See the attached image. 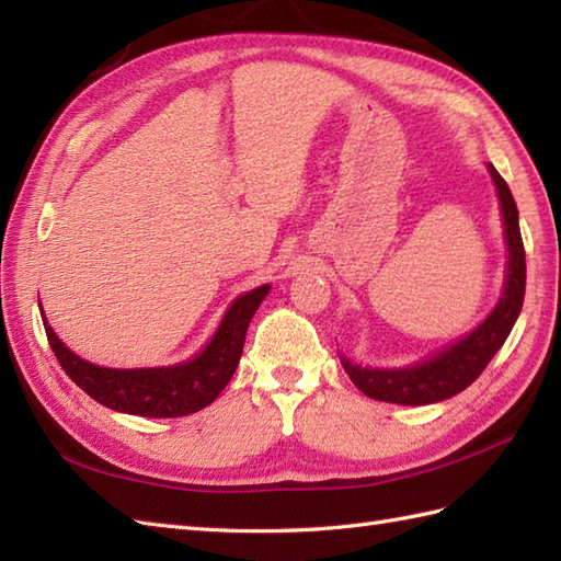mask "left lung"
<instances>
[{
  "instance_id": "8db88e82",
  "label": "left lung",
  "mask_w": 561,
  "mask_h": 561,
  "mask_svg": "<svg viewBox=\"0 0 561 561\" xmlns=\"http://www.w3.org/2000/svg\"><path fill=\"white\" fill-rule=\"evenodd\" d=\"M486 169L492 173L499 202H502L508 248L502 299H499L494 311L470 335L456 340L446 350H440L420 364L404 368H368L340 356L344 371H347L352 383L364 396L396 404H432L458 396L472 380H478L486 364L492 362V356L502 350L511 328L516 325L523 308V296H526V248H523L518 229V209L514 195H511L506 181L499 175L492 163Z\"/></svg>"
}]
</instances>
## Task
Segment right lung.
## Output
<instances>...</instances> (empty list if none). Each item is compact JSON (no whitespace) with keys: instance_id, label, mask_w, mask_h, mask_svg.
Returning <instances> with one entry per match:
<instances>
[{"instance_id":"right-lung-1","label":"right lung","mask_w":561,"mask_h":561,"mask_svg":"<svg viewBox=\"0 0 561 561\" xmlns=\"http://www.w3.org/2000/svg\"><path fill=\"white\" fill-rule=\"evenodd\" d=\"M270 287L245 291L224 313L219 330L207 342V347L190 362L161 368H105L81 359L47 325H43L47 342L57 356L59 366L75 383L96 402L115 412L139 416H185L209 402L229 383L238 362H241L243 342L250 320L262 304ZM41 306V304H38Z\"/></svg>"}]
</instances>
